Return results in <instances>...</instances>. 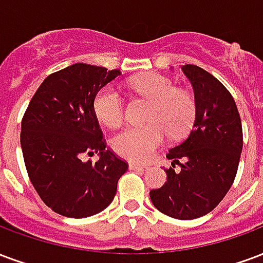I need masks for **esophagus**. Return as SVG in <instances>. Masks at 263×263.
<instances>
[{
	"instance_id": "esophagus-1",
	"label": "esophagus",
	"mask_w": 263,
	"mask_h": 263,
	"mask_svg": "<svg viewBox=\"0 0 263 263\" xmlns=\"http://www.w3.org/2000/svg\"><path fill=\"white\" fill-rule=\"evenodd\" d=\"M129 168H131V170H138V171H147L149 170V166H146V164H137V163H131V164H129Z\"/></svg>"
}]
</instances>
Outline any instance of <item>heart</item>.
Listing matches in <instances>:
<instances>
[{
	"mask_svg": "<svg viewBox=\"0 0 263 263\" xmlns=\"http://www.w3.org/2000/svg\"><path fill=\"white\" fill-rule=\"evenodd\" d=\"M129 86L152 107L147 112L149 124L128 126L111 139L117 155L132 161H145L160 146L166 132L173 138L186 135L194 125L196 106L194 97L177 89L176 83L157 73L135 78ZM93 110L97 120L108 128H116L124 120V99L114 86L102 87L95 96Z\"/></svg>",
	"mask_w": 263,
	"mask_h": 263,
	"instance_id": "heart-1",
	"label": "heart"
}]
</instances>
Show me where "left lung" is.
<instances>
[{
    "instance_id": "left-lung-1",
    "label": "left lung",
    "mask_w": 263,
    "mask_h": 263,
    "mask_svg": "<svg viewBox=\"0 0 263 263\" xmlns=\"http://www.w3.org/2000/svg\"><path fill=\"white\" fill-rule=\"evenodd\" d=\"M181 68L194 87L195 121L185 141L167 153V181L152 190L151 201L164 215L191 220L213 211L233 185L242 126L234 99L220 81L192 64ZM176 165L180 171L174 170Z\"/></svg>"
}]
</instances>
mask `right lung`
I'll use <instances>...</instances> for the list:
<instances>
[{
    "instance_id": "obj_1",
    "label": "right lung",
    "mask_w": 263,
    "mask_h": 263,
    "mask_svg": "<svg viewBox=\"0 0 263 263\" xmlns=\"http://www.w3.org/2000/svg\"><path fill=\"white\" fill-rule=\"evenodd\" d=\"M121 75L120 69L78 62L48 75L22 118L21 146L29 178L58 215L82 219L106 209L126 161L106 149L93 110L96 93ZM85 153L99 160L83 162Z\"/></svg>"
}]
</instances>
